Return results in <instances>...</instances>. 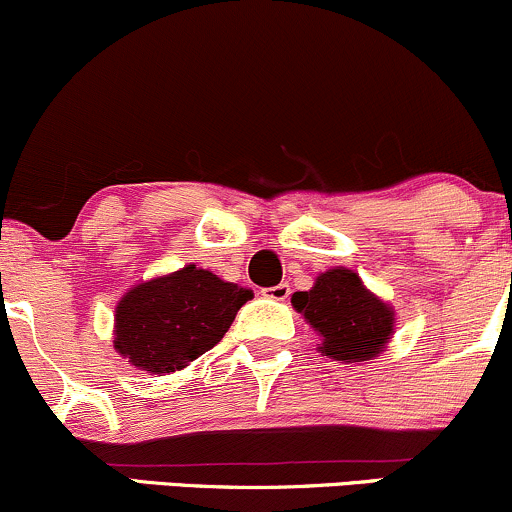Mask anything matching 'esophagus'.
Masks as SVG:
<instances>
[{
  "mask_svg": "<svg viewBox=\"0 0 512 512\" xmlns=\"http://www.w3.org/2000/svg\"><path fill=\"white\" fill-rule=\"evenodd\" d=\"M262 294H265L267 299H272V301H286V299H289L291 289H289V284H277V286H269V289L262 291Z\"/></svg>",
  "mask_w": 512,
  "mask_h": 512,
  "instance_id": "obj_1",
  "label": "esophagus"
}]
</instances>
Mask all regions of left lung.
<instances>
[{"instance_id": "obj_1", "label": "left lung", "mask_w": 512, "mask_h": 512, "mask_svg": "<svg viewBox=\"0 0 512 512\" xmlns=\"http://www.w3.org/2000/svg\"><path fill=\"white\" fill-rule=\"evenodd\" d=\"M291 306L320 335L318 350L338 362L379 357L396 323L389 303L374 296L347 267L320 274L311 289L291 296Z\"/></svg>"}]
</instances>
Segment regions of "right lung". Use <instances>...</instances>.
Segmentation results:
<instances>
[{
    "label": "right lung",
    "instance_id": "add662e5",
    "mask_svg": "<svg viewBox=\"0 0 512 512\" xmlns=\"http://www.w3.org/2000/svg\"><path fill=\"white\" fill-rule=\"evenodd\" d=\"M250 299V289L196 265L136 284L116 306L114 350L143 372H177L218 345Z\"/></svg>",
    "mask_w": 512,
    "mask_h": 512
}]
</instances>
